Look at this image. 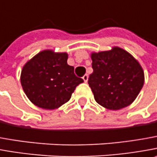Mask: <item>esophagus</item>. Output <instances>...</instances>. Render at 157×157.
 <instances>
[{
    "label": "esophagus",
    "instance_id": "1",
    "mask_svg": "<svg viewBox=\"0 0 157 157\" xmlns=\"http://www.w3.org/2000/svg\"><path fill=\"white\" fill-rule=\"evenodd\" d=\"M82 79H83L84 82H88V80H89V75H84Z\"/></svg>",
    "mask_w": 157,
    "mask_h": 157
}]
</instances>
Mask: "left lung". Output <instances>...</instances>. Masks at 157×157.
I'll list each match as a JSON object with an SVG mask.
<instances>
[{
    "label": "left lung",
    "mask_w": 157,
    "mask_h": 157,
    "mask_svg": "<svg viewBox=\"0 0 157 157\" xmlns=\"http://www.w3.org/2000/svg\"><path fill=\"white\" fill-rule=\"evenodd\" d=\"M91 59L93 73L88 82L95 101L110 110L130 105L144 83V73L137 60L119 47L92 53Z\"/></svg>",
    "instance_id": "8db88e82"
}]
</instances>
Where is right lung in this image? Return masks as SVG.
Masks as SVG:
<instances>
[{
    "mask_svg": "<svg viewBox=\"0 0 157 157\" xmlns=\"http://www.w3.org/2000/svg\"><path fill=\"white\" fill-rule=\"evenodd\" d=\"M67 60V53L47 49L23 66L21 83L32 103L44 109H56L69 101L83 80L75 75Z\"/></svg>",
    "mask_w": 157,
    "mask_h": 157,
    "instance_id": "right-lung-1",
    "label": "right lung"
}]
</instances>
